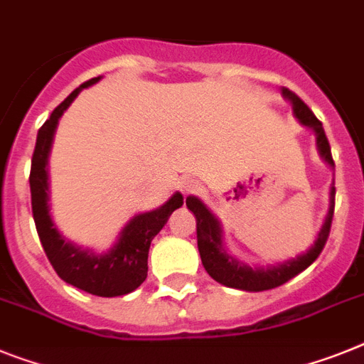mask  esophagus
<instances>
[{
	"mask_svg": "<svg viewBox=\"0 0 364 364\" xmlns=\"http://www.w3.org/2000/svg\"><path fill=\"white\" fill-rule=\"evenodd\" d=\"M196 191H198V183H194V181L183 183V194H185V196H188V194H194Z\"/></svg>",
	"mask_w": 364,
	"mask_h": 364,
	"instance_id": "1",
	"label": "esophagus"
}]
</instances>
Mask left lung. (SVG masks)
I'll return each instance as SVG.
<instances>
[{"mask_svg": "<svg viewBox=\"0 0 364 364\" xmlns=\"http://www.w3.org/2000/svg\"><path fill=\"white\" fill-rule=\"evenodd\" d=\"M281 94L285 100L292 103V111L298 118L301 125L313 129L314 136H316V149H318L320 157L329 164V168H335L331 157V148H329L328 136L323 133L322 122L313 114L309 107L301 102L300 97L291 92L289 88H281ZM187 207L196 216V233H198V250H200V257L203 262V268L207 270L210 277L218 283L231 289H239V291L248 292H261L270 291L276 287L283 285L289 279L296 277L305 268H309L320 252L323 250V244L329 237V229H331L333 220V209H335V183H331L329 187V207L323 218V224L320 228L316 240L311 244L309 250H305L304 253L296 255L287 261L276 262L270 267H248L237 257H233L228 252L224 242V229L220 220L210 213L209 207L196 196L187 198Z\"/></svg>", "mask_w": 364, "mask_h": 364, "instance_id": "obj_1", "label": "left lung"}]
</instances>
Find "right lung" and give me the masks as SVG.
Wrapping results in <instances>:
<instances>
[{"label": "right lung", "mask_w": 364, "mask_h": 364, "mask_svg": "<svg viewBox=\"0 0 364 364\" xmlns=\"http://www.w3.org/2000/svg\"><path fill=\"white\" fill-rule=\"evenodd\" d=\"M100 79L102 77H94L75 88L51 112L50 120H46V124L38 129L31 161L29 187H31V207L36 231L57 276L88 294L114 298V296L129 294L144 283L148 276L149 244L164 228L173 210L183 205V196L181 192H176L157 209L133 216L122 228L116 242L102 253L73 244L55 225L50 213V170H48L55 131L60 116L72 105L77 94L83 88L96 85Z\"/></svg>", "instance_id": "1"}]
</instances>
